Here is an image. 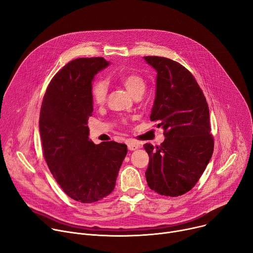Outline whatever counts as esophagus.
Masks as SVG:
<instances>
[{
	"label": "esophagus",
	"instance_id": "1",
	"mask_svg": "<svg viewBox=\"0 0 253 253\" xmlns=\"http://www.w3.org/2000/svg\"><path fill=\"white\" fill-rule=\"evenodd\" d=\"M127 145H128V149H129V150H136L137 148L140 147V144H139V143L134 142V141H128Z\"/></svg>",
	"mask_w": 253,
	"mask_h": 253
}]
</instances>
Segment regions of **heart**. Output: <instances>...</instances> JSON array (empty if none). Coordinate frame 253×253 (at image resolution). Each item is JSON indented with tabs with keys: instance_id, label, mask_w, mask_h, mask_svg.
<instances>
[{
	"instance_id": "obj_1",
	"label": "heart",
	"mask_w": 253,
	"mask_h": 253,
	"mask_svg": "<svg viewBox=\"0 0 253 253\" xmlns=\"http://www.w3.org/2000/svg\"><path fill=\"white\" fill-rule=\"evenodd\" d=\"M122 85L126 90L133 96L137 93H143L146 87V83L142 76L136 73L122 74L119 77ZM107 84L103 80H97L93 82L91 86V97L93 103L96 105H103L107 97Z\"/></svg>"
}]
</instances>
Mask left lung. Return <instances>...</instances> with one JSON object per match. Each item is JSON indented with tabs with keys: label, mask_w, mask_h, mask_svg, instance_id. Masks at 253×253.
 I'll return each instance as SVG.
<instances>
[{
	"label": "left lung",
	"mask_w": 253,
	"mask_h": 253,
	"mask_svg": "<svg viewBox=\"0 0 253 253\" xmlns=\"http://www.w3.org/2000/svg\"><path fill=\"white\" fill-rule=\"evenodd\" d=\"M157 71L156 98L150 120L164 129L161 146L145 143L149 156L145 177L159 194L188 192L205 172L213 151L210 110L193 75L181 64L163 57H143Z\"/></svg>",
	"instance_id": "8db88e82"
}]
</instances>
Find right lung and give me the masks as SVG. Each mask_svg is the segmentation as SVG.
<instances>
[{
	"label": "right lung",
	"mask_w": 253,
	"mask_h": 253,
	"mask_svg": "<svg viewBox=\"0 0 253 253\" xmlns=\"http://www.w3.org/2000/svg\"><path fill=\"white\" fill-rule=\"evenodd\" d=\"M110 63L104 58L69 62L50 80L40 114L42 153L63 191L82 204L108 196L115 188L127 145L89 140L94 75Z\"/></svg>",
	"instance_id": "obj_1"
}]
</instances>
